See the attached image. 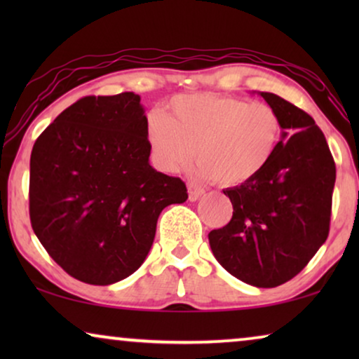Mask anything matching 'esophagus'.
Listing matches in <instances>:
<instances>
[{"instance_id":"obj_1","label":"esophagus","mask_w":359,"mask_h":359,"mask_svg":"<svg viewBox=\"0 0 359 359\" xmlns=\"http://www.w3.org/2000/svg\"><path fill=\"white\" fill-rule=\"evenodd\" d=\"M188 193H189V201H198L201 196L204 194V189L199 188L198 184L194 183H189L188 184Z\"/></svg>"}]
</instances>
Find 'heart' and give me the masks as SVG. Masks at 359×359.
I'll use <instances>...</instances> for the list:
<instances>
[{
	"label": "heart",
	"mask_w": 359,
	"mask_h": 359,
	"mask_svg": "<svg viewBox=\"0 0 359 359\" xmlns=\"http://www.w3.org/2000/svg\"><path fill=\"white\" fill-rule=\"evenodd\" d=\"M145 134L158 170L178 173L198 155L199 176L237 186L271 161L281 142L283 121L266 102L203 93L173 97L168 116L150 112Z\"/></svg>",
	"instance_id": "heart-1"
}]
</instances>
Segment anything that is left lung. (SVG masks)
Returning <instances> with one entry per match:
<instances>
[{"instance_id":"8db88e82","label":"left lung","mask_w":359,"mask_h":359,"mask_svg":"<svg viewBox=\"0 0 359 359\" xmlns=\"http://www.w3.org/2000/svg\"><path fill=\"white\" fill-rule=\"evenodd\" d=\"M259 96L281 116V142L262 173L224 189L233 215L209 233V243L232 276L276 287L301 273L325 243L337 168L325 135L307 112L273 93Z\"/></svg>"}]
</instances>
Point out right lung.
I'll return each mask as SVG.
<instances>
[{"label": "right lung", "instance_id": "add662e5", "mask_svg": "<svg viewBox=\"0 0 359 359\" xmlns=\"http://www.w3.org/2000/svg\"><path fill=\"white\" fill-rule=\"evenodd\" d=\"M140 96H85L39 135L31 154L29 215L53 262L107 286L140 268L170 204L188 199L180 178L149 163Z\"/></svg>", "mask_w": 359, "mask_h": 359}]
</instances>
